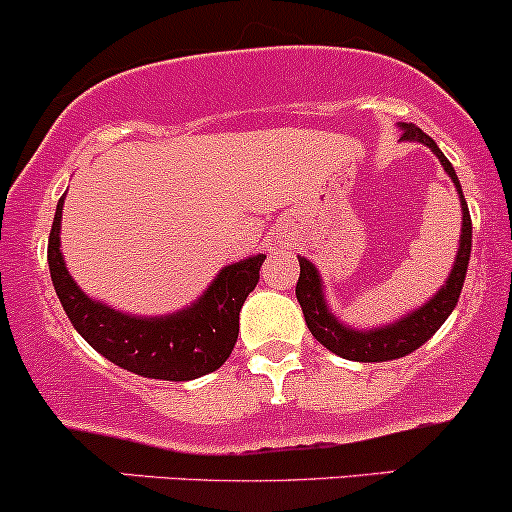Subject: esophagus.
<instances>
[{"mask_svg": "<svg viewBox=\"0 0 512 512\" xmlns=\"http://www.w3.org/2000/svg\"><path fill=\"white\" fill-rule=\"evenodd\" d=\"M280 244H283V241H280V239H275V244H273V246H275V249H278V246H280Z\"/></svg>", "mask_w": 512, "mask_h": 512, "instance_id": "obj_1", "label": "esophagus"}]
</instances>
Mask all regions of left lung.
<instances>
[{
  "label": "left lung",
  "instance_id": "8db88e82",
  "mask_svg": "<svg viewBox=\"0 0 512 512\" xmlns=\"http://www.w3.org/2000/svg\"><path fill=\"white\" fill-rule=\"evenodd\" d=\"M399 130L404 132L401 140L426 145L440 159L442 169L447 171V176L455 183L459 205H462V234H459V249L445 285H440V290L418 309L404 314V317L392 321V324L372 326V329H353V326L343 324L329 309L317 266L309 258L297 256L300 258V280H297L295 295L302 307L304 321H307V329L312 331V336L317 338L321 346L329 348L331 353L341 355V358L355 360V363H387V360L404 358V355L421 348L445 324V319L455 309L464 278H467L469 256H472V217H469L467 200H464L455 169L447 162L445 154L440 152V147L435 145L433 137L426 135L418 125L401 123Z\"/></svg>",
  "mask_w": 512,
  "mask_h": 512
}]
</instances>
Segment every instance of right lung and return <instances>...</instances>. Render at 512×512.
Instances as JSON below:
<instances>
[{
	"label": "right lung",
	"mask_w": 512,
	"mask_h": 512,
	"mask_svg": "<svg viewBox=\"0 0 512 512\" xmlns=\"http://www.w3.org/2000/svg\"><path fill=\"white\" fill-rule=\"evenodd\" d=\"M65 195L57 203L50 229L48 263L62 309L79 336L103 358L149 380L188 382L225 365L239 336V312L258 283L266 254L225 266L203 295L179 312L135 317L91 300L67 271L60 249Z\"/></svg>",
	"instance_id": "right-lung-1"
}]
</instances>
